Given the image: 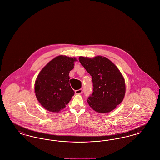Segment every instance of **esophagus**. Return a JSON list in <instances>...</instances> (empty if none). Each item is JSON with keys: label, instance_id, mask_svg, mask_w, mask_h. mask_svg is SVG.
Returning a JSON list of instances; mask_svg holds the SVG:
<instances>
[{"label": "esophagus", "instance_id": "1", "mask_svg": "<svg viewBox=\"0 0 160 160\" xmlns=\"http://www.w3.org/2000/svg\"><path fill=\"white\" fill-rule=\"evenodd\" d=\"M82 92H83V90L82 89H80L78 90L75 91V93L76 94H81L82 93Z\"/></svg>", "mask_w": 160, "mask_h": 160}]
</instances>
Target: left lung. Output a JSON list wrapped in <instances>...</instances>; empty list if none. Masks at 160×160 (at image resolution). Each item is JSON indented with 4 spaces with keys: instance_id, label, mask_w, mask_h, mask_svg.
Masks as SVG:
<instances>
[{
    "instance_id": "1",
    "label": "left lung",
    "mask_w": 160,
    "mask_h": 160,
    "mask_svg": "<svg viewBox=\"0 0 160 160\" xmlns=\"http://www.w3.org/2000/svg\"><path fill=\"white\" fill-rule=\"evenodd\" d=\"M79 61L92 77L93 93L87 99L100 113H108L121 103L125 94V79L114 63L106 57L80 56Z\"/></svg>"
}]
</instances>
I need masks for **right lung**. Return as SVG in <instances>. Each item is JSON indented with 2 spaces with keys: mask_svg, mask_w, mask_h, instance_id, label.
I'll return each instance as SVG.
<instances>
[{
  "mask_svg": "<svg viewBox=\"0 0 160 160\" xmlns=\"http://www.w3.org/2000/svg\"><path fill=\"white\" fill-rule=\"evenodd\" d=\"M76 61L75 58L60 55L50 61L39 73L35 83V93L47 110L58 113L74 95L69 84V73Z\"/></svg>",
  "mask_w": 160,
  "mask_h": 160,
  "instance_id": "right-lung-1",
  "label": "right lung"
}]
</instances>
